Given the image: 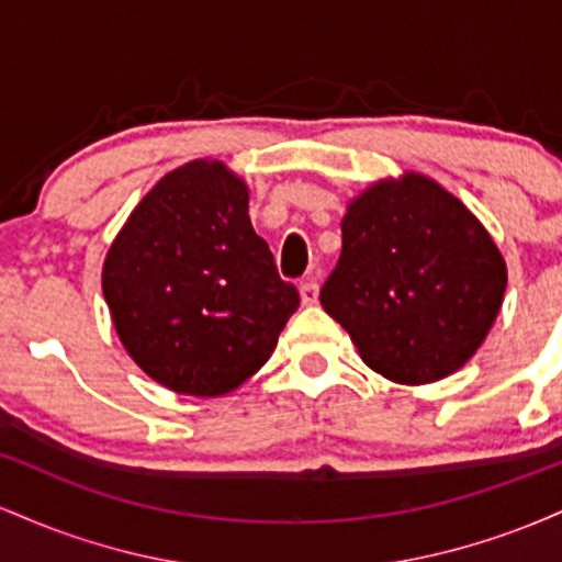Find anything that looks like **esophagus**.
Instances as JSON below:
<instances>
[{"mask_svg":"<svg viewBox=\"0 0 562 562\" xmlns=\"http://www.w3.org/2000/svg\"><path fill=\"white\" fill-rule=\"evenodd\" d=\"M317 299H319L317 280L301 282V301H303V306H314V303H317Z\"/></svg>","mask_w":562,"mask_h":562,"instance_id":"1","label":"esophagus"}]
</instances>
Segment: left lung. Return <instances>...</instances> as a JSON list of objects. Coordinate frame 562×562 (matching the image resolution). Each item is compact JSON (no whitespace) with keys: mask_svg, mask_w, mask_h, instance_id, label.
Segmentation results:
<instances>
[{"mask_svg":"<svg viewBox=\"0 0 562 562\" xmlns=\"http://www.w3.org/2000/svg\"><path fill=\"white\" fill-rule=\"evenodd\" d=\"M344 248L319 301L370 370L434 383L479 351L507 267L492 235L434 179L406 171L348 203Z\"/></svg>","mask_w":562,"mask_h":562,"instance_id":"left-lung-1","label":"left lung"}]
</instances>
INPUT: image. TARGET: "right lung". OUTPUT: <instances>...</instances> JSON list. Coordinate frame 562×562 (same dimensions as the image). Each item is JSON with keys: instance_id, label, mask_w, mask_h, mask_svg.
I'll list each match as a JSON object with an SVG mask.
<instances>
[{"instance_id": "right-lung-1", "label": "right lung", "mask_w": 562, "mask_h": 562, "mask_svg": "<svg viewBox=\"0 0 562 562\" xmlns=\"http://www.w3.org/2000/svg\"><path fill=\"white\" fill-rule=\"evenodd\" d=\"M128 357L187 396H224L261 370L299 308L248 216V184L190 160L139 200L102 267Z\"/></svg>"}]
</instances>
